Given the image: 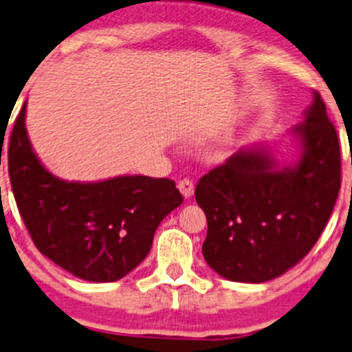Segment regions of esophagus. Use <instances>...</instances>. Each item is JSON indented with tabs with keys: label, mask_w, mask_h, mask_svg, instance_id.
Masks as SVG:
<instances>
[{
	"label": "esophagus",
	"mask_w": 352,
	"mask_h": 352,
	"mask_svg": "<svg viewBox=\"0 0 352 352\" xmlns=\"http://www.w3.org/2000/svg\"><path fill=\"white\" fill-rule=\"evenodd\" d=\"M179 190L182 191V195H184L185 198H190L191 195H193V191H195V185H193V182L191 180H188V179H184V180H180L179 182Z\"/></svg>",
	"instance_id": "34e87169"
}]
</instances>
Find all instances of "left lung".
I'll return each instance as SVG.
<instances>
[{"label": "left lung", "instance_id": "obj_1", "mask_svg": "<svg viewBox=\"0 0 352 352\" xmlns=\"http://www.w3.org/2000/svg\"><path fill=\"white\" fill-rule=\"evenodd\" d=\"M299 146L281 166L268 144L234 153L199 179L195 198L208 221L206 263L222 278L266 283L312 250L341 186L338 135L318 92L289 130Z\"/></svg>", "mask_w": 352, "mask_h": 352}]
</instances>
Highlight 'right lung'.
I'll return each instance as SVG.
<instances>
[{
  "label": "right lung",
  "mask_w": 352,
  "mask_h": 352,
  "mask_svg": "<svg viewBox=\"0 0 352 352\" xmlns=\"http://www.w3.org/2000/svg\"><path fill=\"white\" fill-rule=\"evenodd\" d=\"M17 115L8 168L17 209L35 247L53 263L91 283L122 279L148 256L155 229L184 203L175 182L118 175L66 182L40 162Z\"/></svg>",
  "instance_id": "1"
}]
</instances>
